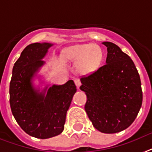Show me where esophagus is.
I'll return each mask as SVG.
<instances>
[{"label": "esophagus", "instance_id": "1", "mask_svg": "<svg viewBox=\"0 0 152 152\" xmlns=\"http://www.w3.org/2000/svg\"><path fill=\"white\" fill-rule=\"evenodd\" d=\"M75 85H76V86H77V88H80V86H81V81H80L79 79L76 78V79H75Z\"/></svg>", "mask_w": 152, "mask_h": 152}]
</instances>
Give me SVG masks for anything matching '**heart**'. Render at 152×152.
I'll return each mask as SVG.
<instances>
[{
	"mask_svg": "<svg viewBox=\"0 0 152 152\" xmlns=\"http://www.w3.org/2000/svg\"><path fill=\"white\" fill-rule=\"evenodd\" d=\"M65 61L78 62V68L83 73L96 71L101 64L102 52L97 45L83 43L71 46L63 52Z\"/></svg>",
	"mask_w": 152,
	"mask_h": 152,
	"instance_id": "heart-1",
	"label": "heart"
}]
</instances>
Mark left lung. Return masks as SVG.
<instances>
[{"label": "left lung", "mask_w": 152, "mask_h": 152, "mask_svg": "<svg viewBox=\"0 0 152 152\" xmlns=\"http://www.w3.org/2000/svg\"><path fill=\"white\" fill-rule=\"evenodd\" d=\"M107 47L106 64L81 78L80 89L87 102L85 110L92 125L105 134L118 133L131 125L142 105L138 71L130 56L111 42Z\"/></svg>", "instance_id": "left-lung-1"}]
</instances>
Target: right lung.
I'll return each instance as SVG.
<instances>
[{"label": "right lung", "mask_w": 152, "mask_h": 152, "mask_svg": "<svg viewBox=\"0 0 152 152\" xmlns=\"http://www.w3.org/2000/svg\"><path fill=\"white\" fill-rule=\"evenodd\" d=\"M53 44L36 42L24 49L12 70L10 82V106L14 117L21 128L30 136L40 139L59 135L64 129L66 115L77 88L73 80L64 85L40 83V69L46 64L42 59Z\"/></svg>", "instance_id": "1"}]
</instances>
